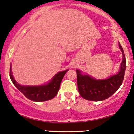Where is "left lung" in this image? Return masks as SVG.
I'll return each mask as SVG.
<instances>
[{"label":"left lung","mask_w":134,"mask_h":134,"mask_svg":"<svg viewBox=\"0 0 134 134\" xmlns=\"http://www.w3.org/2000/svg\"><path fill=\"white\" fill-rule=\"evenodd\" d=\"M123 56L120 70L118 74L104 80H97L88 75H82L76 70L78 91L83 99L91 101H101L113 95L123 82L126 59L121 45L119 43Z\"/></svg>","instance_id":"1"}]
</instances>
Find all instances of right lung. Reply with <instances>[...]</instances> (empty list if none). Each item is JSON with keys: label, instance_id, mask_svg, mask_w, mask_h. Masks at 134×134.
I'll return each instance as SVG.
<instances>
[{"label": "right lung", "instance_id": "add662e5", "mask_svg": "<svg viewBox=\"0 0 134 134\" xmlns=\"http://www.w3.org/2000/svg\"><path fill=\"white\" fill-rule=\"evenodd\" d=\"M67 71L68 70L59 72L48 84L41 86H24L19 85L12 76L11 67H10V77L14 85L27 99L32 101L43 102L49 100L57 96L60 88L61 81Z\"/></svg>", "mask_w": 134, "mask_h": 134}]
</instances>
